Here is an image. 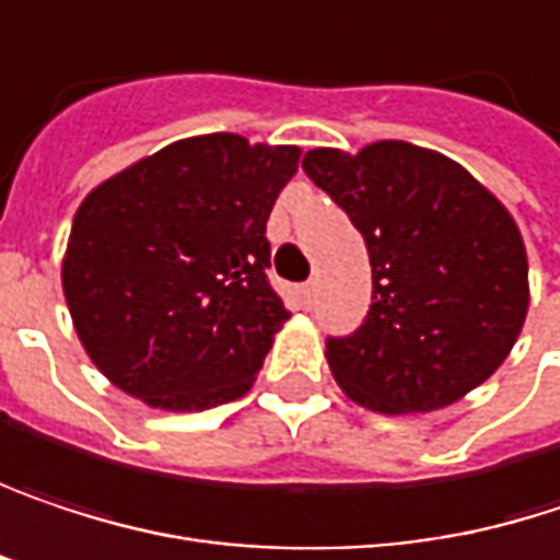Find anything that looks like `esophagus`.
I'll use <instances>...</instances> for the list:
<instances>
[{
    "instance_id": "esophagus-1",
    "label": "esophagus",
    "mask_w": 560,
    "mask_h": 560,
    "mask_svg": "<svg viewBox=\"0 0 560 560\" xmlns=\"http://www.w3.org/2000/svg\"><path fill=\"white\" fill-rule=\"evenodd\" d=\"M300 293H303V306H306V310H313L315 300H318V287H315V283H306Z\"/></svg>"
}]
</instances>
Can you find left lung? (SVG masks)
<instances>
[{"mask_svg": "<svg viewBox=\"0 0 560 560\" xmlns=\"http://www.w3.org/2000/svg\"><path fill=\"white\" fill-rule=\"evenodd\" d=\"M303 171L364 235L374 303L325 358L348 399L402 416L435 412L513 351L528 313V257L506 206L452 158L374 141L313 148Z\"/></svg>", "mask_w": 560, "mask_h": 560, "instance_id": "8db88e82", "label": "left lung"}]
</instances>
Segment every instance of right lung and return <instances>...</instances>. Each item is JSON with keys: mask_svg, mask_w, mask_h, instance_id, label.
<instances>
[{"mask_svg": "<svg viewBox=\"0 0 560 560\" xmlns=\"http://www.w3.org/2000/svg\"><path fill=\"white\" fill-rule=\"evenodd\" d=\"M300 154L215 131L90 189L60 283L90 361L118 389L171 412H202L250 389L290 318L264 273V232Z\"/></svg>", "mask_w": 560, "mask_h": 560, "instance_id": "1", "label": "right lung"}]
</instances>
